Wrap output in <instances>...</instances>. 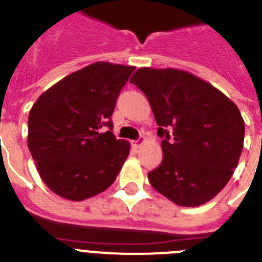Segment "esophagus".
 <instances>
[{
    "label": "esophagus",
    "mask_w": 262,
    "mask_h": 262,
    "mask_svg": "<svg viewBox=\"0 0 262 262\" xmlns=\"http://www.w3.org/2000/svg\"><path fill=\"white\" fill-rule=\"evenodd\" d=\"M144 143H145V138H139L138 140H134V142L131 143V144H133L134 148H139V147H142V145L144 144Z\"/></svg>",
    "instance_id": "esophagus-1"
}]
</instances>
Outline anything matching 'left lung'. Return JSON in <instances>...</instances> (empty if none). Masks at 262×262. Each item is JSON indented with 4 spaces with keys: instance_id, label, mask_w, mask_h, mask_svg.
Segmentation results:
<instances>
[{
    "instance_id": "left-lung-1",
    "label": "left lung",
    "mask_w": 262,
    "mask_h": 262,
    "mask_svg": "<svg viewBox=\"0 0 262 262\" xmlns=\"http://www.w3.org/2000/svg\"><path fill=\"white\" fill-rule=\"evenodd\" d=\"M129 82L148 98L163 138V163L148 173L152 187L185 207L211 201L230 181L242 155L245 127L239 107L181 69L144 67Z\"/></svg>"
}]
</instances>
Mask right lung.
I'll use <instances>...</instances> for the list:
<instances>
[{"label": "right lung", "mask_w": 262, "mask_h": 262, "mask_svg": "<svg viewBox=\"0 0 262 262\" xmlns=\"http://www.w3.org/2000/svg\"><path fill=\"white\" fill-rule=\"evenodd\" d=\"M134 71L93 62L52 85L31 107L27 145L39 176L56 195L78 202L115 181L131 145L111 133V115Z\"/></svg>", "instance_id": "right-lung-1"}]
</instances>
